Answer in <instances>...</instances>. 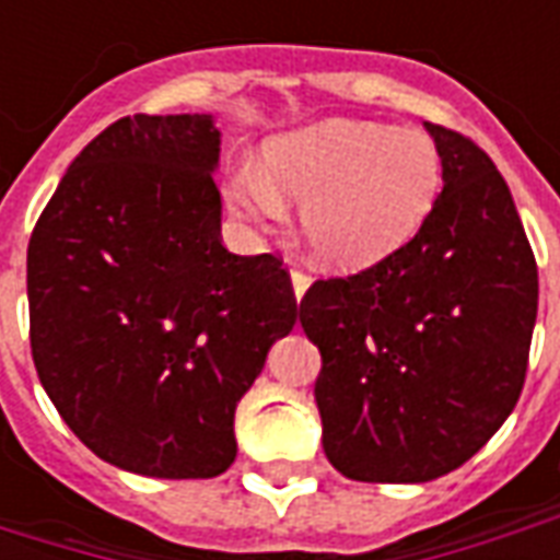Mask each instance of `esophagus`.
<instances>
[{
    "label": "esophagus",
    "mask_w": 560,
    "mask_h": 560,
    "mask_svg": "<svg viewBox=\"0 0 560 560\" xmlns=\"http://www.w3.org/2000/svg\"><path fill=\"white\" fill-rule=\"evenodd\" d=\"M291 284H293V293H296V300H303V293L308 291V284H312V276H308L305 269L293 267L291 269Z\"/></svg>",
    "instance_id": "esophagus-1"
}]
</instances>
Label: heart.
<instances>
[{
    "mask_svg": "<svg viewBox=\"0 0 560 560\" xmlns=\"http://www.w3.org/2000/svg\"><path fill=\"white\" fill-rule=\"evenodd\" d=\"M441 191V155L422 131L329 119L267 147L264 173L228 185L236 215L260 231L303 203L300 224L320 264L372 267L420 231Z\"/></svg>",
    "mask_w": 560,
    "mask_h": 560,
    "instance_id": "heart-1",
    "label": "heart"
}]
</instances>
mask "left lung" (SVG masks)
<instances>
[{"mask_svg": "<svg viewBox=\"0 0 560 560\" xmlns=\"http://www.w3.org/2000/svg\"><path fill=\"white\" fill-rule=\"evenodd\" d=\"M444 191L413 240L317 279L300 324L320 351L324 453L360 482H425L465 465L516 408L537 320V260L494 161L425 122Z\"/></svg>", "mask_w": 560, "mask_h": 560, "instance_id": "8db88e82", "label": "left lung"}]
</instances>
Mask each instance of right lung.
<instances>
[{"label":"right lung","instance_id":"1","mask_svg":"<svg viewBox=\"0 0 560 560\" xmlns=\"http://www.w3.org/2000/svg\"><path fill=\"white\" fill-rule=\"evenodd\" d=\"M209 116H122L86 143L26 252L30 345L68 429L143 477L236 458V401L296 324L279 255L221 243Z\"/></svg>","mask_w":560,"mask_h":560}]
</instances>
